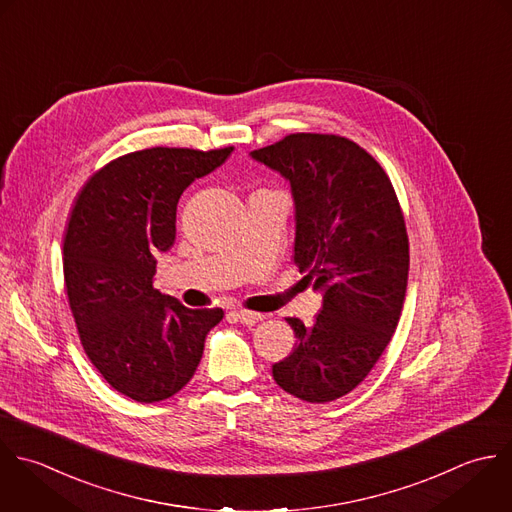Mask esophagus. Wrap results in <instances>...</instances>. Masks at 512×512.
I'll list each match as a JSON object with an SVG mask.
<instances>
[{"label":"esophagus","mask_w":512,"mask_h":512,"mask_svg":"<svg viewBox=\"0 0 512 512\" xmlns=\"http://www.w3.org/2000/svg\"><path fill=\"white\" fill-rule=\"evenodd\" d=\"M235 317L245 323V325H255L259 321H263V315L261 313H255V311H247V309H237L235 311Z\"/></svg>","instance_id":"1"}]
</instances>
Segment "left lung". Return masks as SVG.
I'll return each instance as SVG.
<instances>
[{
    "instance_id": "obj_1",
    "label": "left lung",
    "mask_w": 512,
    "mask_h": 512,
    "mask_svg": "<svg viewBox=\"0 0 512 512\" xmlns=\"http://www.w3.org/2000/svg\"><path fill=\"white\" fill-rule=\"evenodd\" d=\"M251 155L289 179L293 261L323 291L311 325L287 319L297 341L273 379L301 401L329 403L365 381L397 329L409 279L405 217L385 169L347 137L291 133Z\"/></svg>"
}]
</instances>
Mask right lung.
Returning a JSON list of instances; mask_svg holds the SVG:
<instances>
[{"label": "right lung", "mask_w": 512, "mask_h": 512, "mask_svg": "<svg viewBox=\"0 0 512 512\" xmlns=\"http://www.w3.org/2000/svg\"><path fill=\"white\" fill-rule=\"evenodd\" d=\"M233 147H151L95 171L75 197L63 281L81 347L101 377L137 403L181 391L223 309H189L153 287L155 253L175 241L181 193Z\"/></svg>", "instance_id": "1"}]
</instances>
